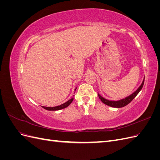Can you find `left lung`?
Instances as JSON below:
<instances>
[{
    "instance_id": "left-lung-1",
    "label": "left lung",
    "mask_w": 160,
    "mask_h": 160,
    "mask_svg": "<svg viewBox=\"0 0 160 160\" xmlns=\"http://www.w3.org/2000/svg\"><path fill=\"white\" fill-rule=\"evenodd\" d=\"M144 79L142 82V85L139 86V88L136 91H135L134 93H133L131 95L127 97V98H125V99H121L119 101H109V100H108V99L102 98V97H101L99 94H98V96H99V99H101V101H102V102L105 105L111 106V107H113V108H123V107H124V106L129 104L131 101H132L135 98V97L137 96V95L139 93V92L142 90L143 86V83H144Z\"/></svg>"
}]
</instances>
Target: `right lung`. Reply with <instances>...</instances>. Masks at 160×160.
Returning <instances> with one entry per match:
<instances>
[{
	"label": "right lung",
	"instance_id": "right-lung-1",
	"mask_svg": "<svg viewBox=\"0 0 160 160\" xmlns=\"http://www.w3.org/2000/svg\"><path fill=\"white\" fill-rule=\"evenodd\" d=\"M73 100V98H72L71 99H70L69 101H67V102H65V103L60 105H58L56 106V107H45V106H42V108H44L47 110H49V111H56V110H60L62 109H64L67 107H68V106L71 103V102Z\"/></svg>",
	"mask_w": 160,
	"mask_h": 160
}]
</instances>
